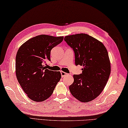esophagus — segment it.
<instances>
[{
	"label": "esophagus",
	"mask_w": 128,
	"mask_h": 128,
	"mask_svg": "<svg viewBox=\"0 0 128 128\" xmlns=\"http://www.w3.org/2000/svg\"><path fill=\"white\" fill-rule=\"evenodd\" d=\"M61 76L62 77H64V76H66L67 74V73L64 72V71H61Z\"/></svg>",
	"instance_id": "obj_1"
}]
</instances>
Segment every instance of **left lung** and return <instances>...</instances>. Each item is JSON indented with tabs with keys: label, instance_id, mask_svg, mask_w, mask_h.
I'll list each match as a JSON object with an SVG mask.
<instances>
[{
	"label": "left lung",
	"instance_id": "1",
	"mask_svg": "<svg viewBox=\"0 0 128 128\" xmlns=\"http://www.w3.org/2000/svg\"><path fill=\"white\" fill-rule=\"evenodd\" d=\"M64 39L74 52L76 65L83 67L82 74L74 75L70 90L77 100L89 102L100 94L108 80L111 67L108 51L102 42L86 34Z\"/></svg>",
	"mask_w": 128,
	"mask_h": 128
}]
</instances>
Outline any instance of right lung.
<instances>
[{
  "mask_svg": "<svg viewBox=\"0 0 128 128\" xmlns=\"http://www.w3.org/2000/svg\"><path fill=\"white\" fill-rule=\"evenodd\" d=\"M64 40V36L40 35L30 38L17 52L15 72L18 82L33 101L43 102L52 94L61 78L60 71L46 69L44 64L50 60V52Z\"/></svg>",
  "mask_w": 128,
  "mask_h": 128,
  "instance_id": "1",
  "label": "right lung"
}]
</instances>
